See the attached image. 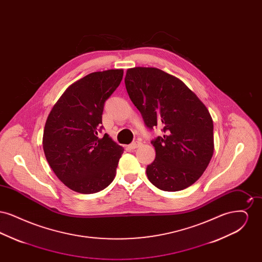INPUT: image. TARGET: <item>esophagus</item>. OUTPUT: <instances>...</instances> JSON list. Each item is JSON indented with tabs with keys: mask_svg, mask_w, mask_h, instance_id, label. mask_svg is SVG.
Returning a JSON list of instances; mask_svg holds the SVG:
<instances>
[{
	"mask_svg": "<svg viewBox=\"0 0 262 262\" xmlns=\"http://www.w3.org/2000/svg\"><path fill=\"white\" fill-rule=\"evenodd\" d=\"M140 144H141V142L140 141H134L133 143H130L129 145H128V148L129 149H136L137 147H139L140 146Z\"/></svg>",
	"mask_w": 262,
	"mask_h": 262,
	"instance_id": "esophagus-1",
	"label": "esophagus"
}]
</instances>
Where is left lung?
I'll return each mask as SVG.
<instances>
[{"instance_id":"left-lung-1","label":"left lung","mask_w":262,"mask_h":262,"mask_svg":"<svg viewBox=\"0 0 262 262\" xmlns=\"http://www.w3.org/2000/svg\"><path fill=\"white\" fill-rule=\"evenodd\" d=\"M125 83L146 127L162 130V137L151 140L156 157L146 168L150 183L165 191L194 184L214 151L213 121L205 105L182 80L156 68L128 69Z\"/></svg>"}]
</instances>
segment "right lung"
Returning <instances> with one entry per match:
<instances>
[{"instance_id":"obj_1","label":"right lung","mask_w":262,"mask_h":262,"mask_svg":"<svg viewBox=\"0 0 262 262\" xmlns=\"http://www.w3.org/2000/svg\"><path fill=\"white\" fill-rule=\"evenodd\" d=\"M123 75V70H108L82 77L67 88L46 121V159L58 179L76 192H98L115 179L124 149L107 134L98 136L105 102Z\"/></svg>"}]
</instances>
